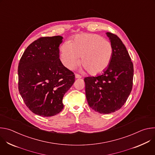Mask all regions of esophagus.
Wrapping results in <instances>:
<instances>
[{"instance_id":"obj_1","label":"esophagus","mask_w":155,"mask_h":155,"mask_svg":"<svg viewBox=\"0 0 155 155\" xmlns=\"http://www.w3.org/2000/svg\"><path fill=\"white\" fill-rule=\"evenodd\" d=\"M75 78H80L81 77L80 75H78V74H75Z\"/></svg>"}]
</instances>
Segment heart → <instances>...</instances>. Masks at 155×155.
Returning <instances> with one entry per match:
<instances>
[{
    "instance_id": "1",
    "label": "heart",
    "mask_w": 155,
    "mask_h": 155,
    "mask_svg": "<svg viewBox=\"0 0 155 155\" xmlns=\"http://www.w3.org/2000/svg\"><path fill=\"white\" fill-rule=\"evenodd\" d=\"M111 43L101 36L93 34L76 35L70 42L61 47V58L63 64L73 69L79 64L90 75L104 72L111 62L113 56Z\"/></svg>"
}]
</instances>
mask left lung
<instances>
[{"instance_id": "1", "label": "left lung", "mask_w": 155, "mask_h": 155, "mask_svg": "<svg viewBox=\"0 0 155 155\" xmlns=\"http://www.w3.org/2000/svg\"><path fill=\"white\" fill-rule=\"evenodd\" d=\"M113 47L112 59L100 75L84 78L86 97L89 106L100 114L115 112L124 104L132 87L133 64L121 39L106 33Z\"/></svg>"}]
</instances>
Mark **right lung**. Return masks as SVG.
<instances>
[{"instance_id":"1","label":"right lung","mask_w":155,"mask_h":155,"mask_svg":"<svg viewBox=\"0 0 155 155\" xmlns=\"http://www.w3.org/2000/svg\"><path fill=\"white\" fill-rule=\"evenodd\" d=\"M63 37H40L27 47L18 69V90L34 114L54 116L64 108L62 99L75 81V75L59 59Z\"/></svg>"}]
</instances>
